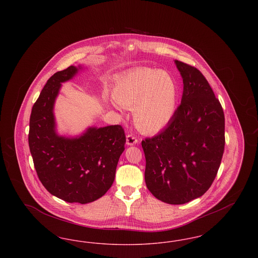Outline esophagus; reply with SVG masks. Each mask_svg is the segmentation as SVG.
<instances>
[{
	"label": "esophagus",
	"mask_w": 258,
	"mask_h": 258,
	"mask_svg": "<svg viewBox=\"0 0 258 258\" xmlns=\"http://www.w3.org/2000/svg\"><path fill=\"white\" fill-rule=\"evenodd\" d=\"M137 138L135 137V135H127L126 136V145L132 146V145H135L137 143Z\"/></svg>",
	"instance_id": "34e87169"
}]
</instances>
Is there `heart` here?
I'll return each instance as SVG.
<instances>
[{"label":"heart","mask_w":258,"mask_h":258,"mask_svg":"<svg viewBox=\"0 0 258 258\" xmlns=\"http://www.w3.org/2000/svg\"><path fill=\"white\" fill-rule=\"evenodd\" d=\"M112 96L123 107L134 108V121L141 133L157 134L176 113L178 87L166 72L140 68L119 77Z\"/></svg>","instance_id":"b5f03b06"}]
</instances>
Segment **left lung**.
<instances>
[{
    "label": "left lung",
    "instance_id": "obj_1",
    "mask_svg": "<svg viewBox=\"0 0 258 258\" xmlns=\"http://www.w3.org/2000/svg\"><path fill=\"white\" fill-rule=\"evenodd\" d=\"M183 78L181 104L169 124L142 141L148 189L179 205L202 197L214 182L224 151V114L197 68L175 60Z\"/></svg>",
    "mask_w": 258,
    "mask_h": 258
}]
</instances>
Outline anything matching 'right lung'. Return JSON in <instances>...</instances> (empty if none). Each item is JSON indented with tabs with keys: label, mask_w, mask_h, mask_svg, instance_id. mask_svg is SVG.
<instances>
[{
	"label": "right lung",
	"mask_w": 258,
	"mask_h": 258,
	"mask_svg": "<svg viewBox=\"0 0 258 258\" xmlns=\"http://www.w3.org/2000/svg\"><path fill=\"white\" fill-rule=\"evenodd\" d=\"M81 69L71 66L48 79L32 108L29 147L37 176L52 196L70 203L86 204L110 188L125 135L120 124L90 126L76 137L57 134L55 100L61 83Z\"/></svg>",
	"instance_id": "1"
}]
</instances>
